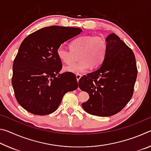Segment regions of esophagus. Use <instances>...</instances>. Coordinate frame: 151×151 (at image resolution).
Masks as SVG:
<instances>
[{
  "label": "esophagus",
  "mask_w": 151,
  "mask_h": 151,
  "mask_svg": "<svg viewBox=\"0 0 151 151\" xmlns=\"http://www.w3.org/2000/svg\"><path fill=\"white\" fill-rule=\"evenodd\" d=\"M81 77V75H78V74H77V75H76V80H77V81L78 82V81L80 80V78Z\"/></svg>",
  "instance_id": "1"
}]
</instances>
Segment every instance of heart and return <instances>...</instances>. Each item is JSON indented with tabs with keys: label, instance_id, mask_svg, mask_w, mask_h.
<instances>
[{
	"label": "heart",
	"instance_id": "heart-1",
	"mask_svg": "<svg viewBox=\"0 0 151 151\" xmlns=\"http://www.w3.org/2000/svg\"><path fill=\"white\" fill-rule=\"evenodd\" d=\"M70 48L60 45L57 48L58 58L66 65H70L78 54V63L65 68L66 72L82 74L88 70L91 66L97 67L103 63L107 50V42L100 36H81L73 40Z\"/></svg>",
	"mask_w": 151,
	"mask_h": 151
}]
</instances>
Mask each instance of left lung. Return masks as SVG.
I'll return each mask as SVG.
<instances>
[{"mask_svg":"<svg viewBox=\"0 0 151 151\" xmlns=\"http://www.w3.org/2000/svg\"><path fill=\"white\" fill-rule=\"evenodd\" d=\"M107 50L102 65L78 81L89 99L82 103L92 115L109 116L121 111L131 100L137 76L133 51L114 33L106 39Z\"/></svg>","mask_w":151,"mask_h":151,"instance_id":"8db88e82","label":"left lung"}]
</instances>
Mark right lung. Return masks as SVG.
I'll return each instance as SVG.
<instances>
[{"label": "right lung", "mask_w": 151, "mask_h": 151, "mask_svg": "<svg viewBox=\"0 0 151 151\" xmlns=\"http://www.w3.org/2000/svg\"><path fill=\"white\" fill-rule=\"evenodd\" d=\"M80 28L51 26L24 39L13 63L12 85L18 103L28 112L46 115L58 109L65 94L78 88L73 73H58L57 48L80 34Z\"/></svg>", "instance_id": "1"}]
</instances>
